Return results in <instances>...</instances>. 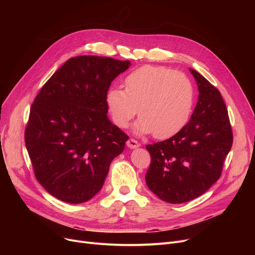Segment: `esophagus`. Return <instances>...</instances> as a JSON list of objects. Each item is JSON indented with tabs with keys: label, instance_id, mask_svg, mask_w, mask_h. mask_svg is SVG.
Instances as JSON below:
<instances>
[{
	"label": "esophagus",
	"instance_id": "1",
	"mask_svg": "<svg viewBox=\"0 0 255 255\" xmlns=\"http://www.w3.org/2000/svg\"><path fill=\"white\" fill-rule=\"evenodd\" d=\"M127 145L129 146L130 149H135V148H138V146L140 145V143L137 140H135V139L130 138V139L127 140Z\"/></svg>",
	"mask_w": 255,
	"mask_h": 255
}]
</instances>
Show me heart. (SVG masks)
Listing matches in <instances>:
<instances>
[{"mask_svg": "<svg viewBox=\"0 0 255 255\" xmlns=\"http://www.w3.org/2000/svg\"><path fill=\"white\" fill-rule=\"evenodd\" d=\"M125 90L112 88L106 94V106L113 122L126 128L139 111L134 130L167 138L188 122L193 105V86L185 74L161 66H142L129 73Z\"/></svg>", "mask_w": 255, "mask_h": 255, "instance_id": "1", "label": "heart"}]
</instances>
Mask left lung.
I'll return each mask as SVG.
<instances>
[{
    "mask_svg": "<svg viewBox=\"0 0 255 255\" xmlns=\"http://www.w3.org/2000/svg\"><path fill=\"white\" fill-rule=\"evenodd\" d=\"M190 72L199 92L190 121L170 138L145 146L151 155L145 183L170 204L198 197L220 178L234 139L220 92L197 71Z\"/></svg>",
    "mask_w": 255,
    "mask_h": 255,
    "instance_id": "obj_1",
    "label": "left lung"
}]
</instances>
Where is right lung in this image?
<instances>
[{
  "label": "right lung",
  "mask_w": 255,
  "mask_h": 255,
  "mask_svg": "<svg viewBox=\"0 0 255 255\" xmlns=\"http://www.w3.org/2000/svg\"><path fill=\"white\" fill-rule=\"evenodd\" d=\"M129 61L71 58L36 96L24 141L37 181L52 196L82 204L102 188L129 136L107 118L106 94Z\"/></svg>",
  "instance_id": "right-lung-1"
}]
</instances>
